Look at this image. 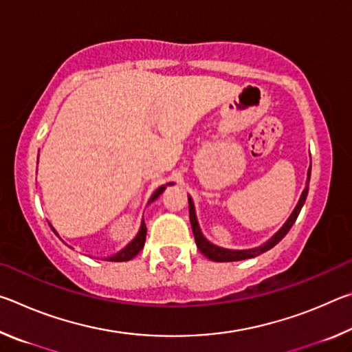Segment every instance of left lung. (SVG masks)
Returning <instances> with one entry per match:
<instances>
[{
    "label": "left lung",
    "instance_id": "1",
    "mask_svg": "<svg viewBox=\"0 0 352 352\" xmlns=\"http://www.w3.org/2000/svg\"><path fill=\"white\" fill-rule=\"evenodd\" d=\"M309 178H311V168H309V172H307V182H309ZM307 190H309V184H306V189L302 190L300 201H298L296 208L294 210V212L290 214V217L287 219V222L284 223L283 228L279 230L278 233L273 236L269 242H265L264 245H261L258 248H252V250H226V248H220V247L212 245L211 242H208L204 237V234H201L200 228H199L192 200H190V197H188V200H189V220H190V226H192V233H194V237H195V243H197V248L206 256L208 259L216 261V262H233V261L250 259V258H254V256L267 252V250L275 247L276 243L281 241L285 234L289 233V230L292 228V225L295 223V220L298 217V214H300L302 205H305L306 197H307Z\"/></svg>",
    "mask_w": 352,
    "mask_h": 352
}]
</instances>
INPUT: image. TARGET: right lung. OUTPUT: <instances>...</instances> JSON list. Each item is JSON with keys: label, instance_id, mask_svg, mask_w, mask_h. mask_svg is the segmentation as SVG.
<instances>
[{"label": "right lung", "instance_id": "1", "mask_svg": "<svg viewBox=\"0 0 352 352\" xmlns=\"http://www.w3.org/2000/svg\"><path fill=\"white\" fill-rule=\"evenodd\" d=\"M164 189H166V186H162V188H158L157 190H155L153 195L151 197V201L157 200V199L160 197V195H162V194L164 192ZM151 201H148V204H151ZM52 231H54V228H52ZM54 233H56V231H54ZM56 234H57V233H56ZM146 234H147V230H146V225H144V222H142V223H141V228H140V233H138V236H136L135 239H133L132 242H130L126 248L121 250V252H119L118 254L111 256V258H109L107 261L122 262V261H130V259H133L135 256L141 252L142 247H144Z\"/></svg>", "mask_w": 352, "mask_h": 352}]
</instances>
